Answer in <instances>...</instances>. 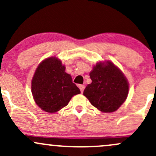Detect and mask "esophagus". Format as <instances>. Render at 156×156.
Here are the masks:
<instances>
[{"instance_id": "obj_1", "label": "esophagus", "mask_w": 156, "mask_h": 156, "mask_svg": "<svg viewBox=\"0 0 156 156\" xmlns=\"http://www.w3.org/2000/svg\"><path fill=\"white\" fill-rule=\"evenodd\" d=\"M84 88H85L84 85H83V84H80L79 85V89H80V90H81V93L83 92V90H84Z\"/></svg>"}]
</instances>
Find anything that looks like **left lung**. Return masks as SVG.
Segmentation results:
<instances>
[{
	"mask_svg": "<svg viewBox=\"0 0 156 156\" xmlns=\"http://www.w3.org/2000/svg\"><path fill=\"white\" fill-rule=\"evenodd\" d=\"M92 83L83 91L92 106L103 112L116 111L125 101L129 83L122 72L111 61L99 62L90 73Z\"/></svg>",
	"mask_w": 156,
	"mask_h": 156,
	"instance_id": "obj_1",
	"label": "left lung"
}]
</instances>
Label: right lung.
Returning <instances> with one entry per match:
<instances>
[{
  "instance_id": "obj_1",
  "label": "right lung",
  "mask_w": 156,
  "mask_h": 156,
  "mask_svg": "<svg viewBox=\"0 0 156 156\" xmlns=\"http://www.w3.org/2000/svg\"><path fill=\"white\" fill-rule=\"evenodd\" d=\"M32 93L37 105L49 113L66 107L73 95L81 93L65 73V66L55 57L45 59L38 65L32 80Z\"/></svg>"
}]
</instances>
